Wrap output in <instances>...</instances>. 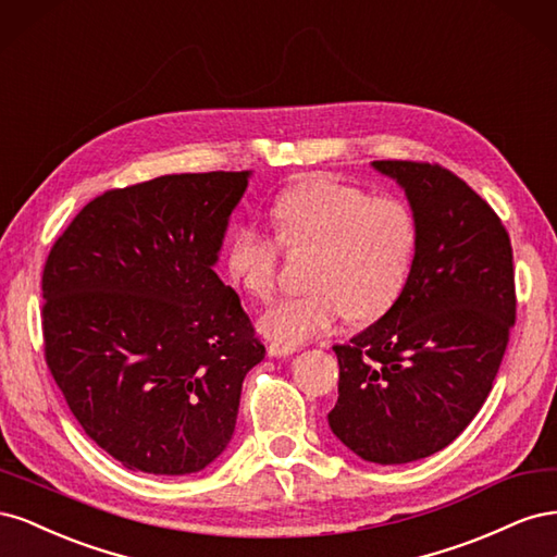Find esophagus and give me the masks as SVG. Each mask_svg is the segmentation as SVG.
<instances>
[{"instance_id": "esophagus-1", "label": "esophagus", "mask_w": 557, "mask_h": 557, "mask_svg": "<svg viewBox=\"0 0 557 557\" xmlns=\"http://www.w3.org/2000/svg\"><path fill=\"white\" fill-rule=\"evenodd\" d=\"M295 350H297V346L278 344V342H272V344H269V356H274V358H285V356H293Z\"/></svg>"}]
</instances>
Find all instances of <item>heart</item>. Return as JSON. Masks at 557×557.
Instances as JSON below:
<instances>
[{"mask_svg":"<svg viewBox=\"0 0 557 557\" xmlns=\"http://www.w3.org/2000/svg\"><path fill=\"white\" fill-rule=\"evenodd\" d=\"M283 244L315 246L309 293L285 297L260 315L267 339L297 346L325 334L346 315L374 320L409 281L418 248L413 211L397 197H369L332 176H309L283 190L274 207ZM281 242L256 225L232 232L225 264L248 295L269 299L278 281Z\"/></svg>","mask_w":557,"mask_h":557,"instance_id":"obj_1","label":"heart"}]
</instances>
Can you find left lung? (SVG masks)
<instances>
[{
  "mask_svg": "<svg viewBox=\"0 0 557 557\" xmlns=\"http://www.w3.org/2000/svg\"><path fill=\"white\" fill-rule=\"evenodd\" d=\"M418 223L407 285L374 325L332 350L336 440L367 462L446 448L493 391L516 320L513 252L497 213L440 164L376 160Z\"/></svg>",
  "mask_w": 557,
  "mask_h": 557,
  "instance_id": "1",
  "label": "left lung"
}]
</instances>
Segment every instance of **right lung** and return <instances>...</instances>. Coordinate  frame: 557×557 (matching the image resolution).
<instances>
[{
  "mask_svg": "<svg viewBox=\"0 0 557 557\" xmlns=\"http://www.w3.org/2000/svg\"><path fill=\"white\" fill-rule=\"evenodd\" d=\"M250 172L170 174L81 209L44 267V350L90 440L123 467L195 474L234 434L262 362L213 267Z\"/></svg>",
  "mask_w": 557,
  "mask_h": 557,
  "instance_id": "right-lung-1",
  "label": "right lung"
}]
</instances>
